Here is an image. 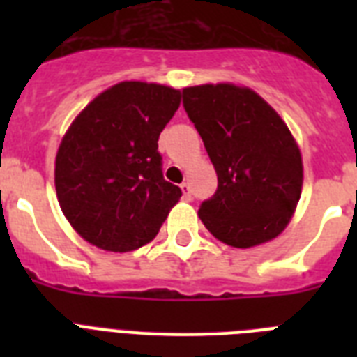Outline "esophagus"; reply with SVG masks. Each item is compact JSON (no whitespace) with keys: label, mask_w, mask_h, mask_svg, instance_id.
<instances>
[{"label":"esophagus","mask_w":357,"mask_h":357,"mask_svg":"<svg viewBox=\"0 0 357 357\" xmlns=\"http://www.w3.org/2000/svg\"><path fill=\"white\" fill-rule=\"evenodd\" d=\"M179 189H181V192H183V198H187V200H189V198H190V185L187 183V181H183V183L179 185Z\"/></svg>","instance_id":"esophagus-1"}]
</instances>
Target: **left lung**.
Here are the masks:
<instances>
[{"label": "left lung", "mask_w": 357, "mask_h": 357, "mask_svg": "<svg viewBox=\"0 0 357 357\" xmlns=\"http://www.w3.org/2000/svg\"><path fill=\"white\" fill-rule=\"evenodd\" d=\"M183 105L217 170L218 189L198 217L234 248L268 243L298 206L302 153L282 116L248 86H185Z\"/></svg>", "instance_id": "obj_1"}]
</instances>
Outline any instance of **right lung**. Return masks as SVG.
Returning a JSON list of instances; mask_svg holds the SVG:
<instances>
[{
	"instance_id": "add662e5",
	"label": "right lung",
	"mask_w": 357,
	"mask_h": 357,
	"mask_svg": "<svg viewBox=\"0 0 357 357\" xmlns=\"http://www.w3.org/2000/svg\"><path fill=\"white\" fill-rule=\"evenodd\" d=\"M181 91L122 81L98 94L70 123L55 157V190L70 226L107 252L153 241L181 189L162 178L157 140Z\"/></svg>"
}]
</instances>
